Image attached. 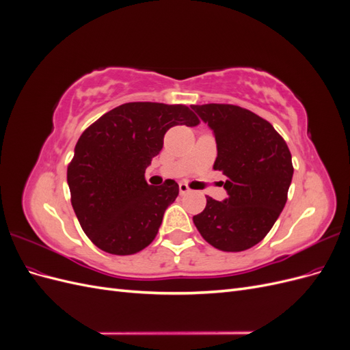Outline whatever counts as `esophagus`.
Masks as SVG:
<instances>
[{"label":"esophagus","mask_w":350,"mask_h":350,"mask_svg":"<svg viewBox=\"0 0 350 350\" xmlns=\"http://www.w3.org/2000/svg\"><path fill=\"white\" fill-rule=\"evenodd\" d=\"M189 191H191V189H189V187H188L187 184H184V183L179 184V194L185 196V194H188Z\"/></svg>","instance_id":"esophagus-1"}]
</instances>
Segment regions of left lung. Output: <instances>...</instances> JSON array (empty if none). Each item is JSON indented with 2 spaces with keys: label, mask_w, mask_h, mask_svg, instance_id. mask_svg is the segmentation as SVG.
<instances>
[{
  "label": "left lung",
  "mask_w": 350,
  "mask_h": 350,
  "mask_svg": "<svg viewBox=\"0 0 350 350\" xmlns=\"http://www.w3.org/2000/svg\"><path fill=\"white\" fill-rule=\"evenodd\" d=\"M191 108L213 130V167L226 176L228 197L207 198L194 225L220 251H245L273 228L288 200L293 176L289 147L273 125L237 105L207 103Z\"/></svg>",
  "instance_id": "left-lung-1"
}]
</instances>
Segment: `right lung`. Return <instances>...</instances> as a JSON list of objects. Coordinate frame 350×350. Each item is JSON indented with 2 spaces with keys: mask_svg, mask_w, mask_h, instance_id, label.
<instances>
[{
  "mask_svg": "<svg viewBox=\"0 0 350 350\" xmlns=\"http://www.w3.org/2000/svg\"><path fill=\"white\" fill-rule=\"evenodd\" d=\"M185 105L130 102L102 115L83 131L67 169L71 204L81 229L105 252L131 256L157 235L179 187L146 183V167L175 125L196 126Z\"/></svg>",
  "mask_w": 350,
  "mask_h": 350,
  "instance_id": "obj_1",
  "label": "right lung"
}]
</instances>
